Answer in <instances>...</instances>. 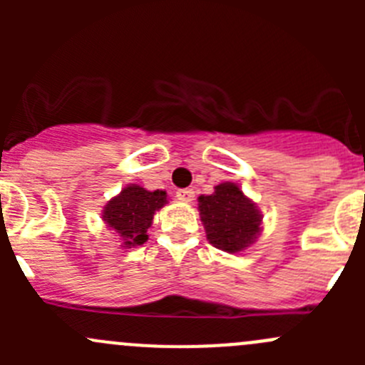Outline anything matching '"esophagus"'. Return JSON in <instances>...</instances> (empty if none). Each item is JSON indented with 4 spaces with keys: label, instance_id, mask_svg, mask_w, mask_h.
I'll list each match as a JSON object with an SVG mask.
<instances>
[{
    "label": "esophagus",
    "instance_id": "1",
    "mask_svg": "<svg viewBox=\"0 0 365 365\" xmlns=\"http://www.w3.org/2000/svg\"><path fill=\"white\" fill-rule=\"evenodd\" d=\"M176 197L180 201H185V203H190L194 200V190L192 189H178L176 190Z\"/></svg>",
    "mask_w": 365,
    "mask_h": 365
}]
</instances>
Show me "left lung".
Masks as SVG:
<instances>
[{
  "instance_id": "obj_1",
  "label": "left lung",
  "mask_w": 365,
  "mask_h": 365,
  "mask_svg": "<svg viewBox=\"0 0 365 365\" xmlns=\"http://www.w3.org/2000/svg\"><path fill=\"white\" fill-rule=\"evenodd\" d=\"M200 215L206 238L226 252L244 251L261 230V213L237 183L224 182L210 196H200Z\"/></svg>"
}]
</instances>
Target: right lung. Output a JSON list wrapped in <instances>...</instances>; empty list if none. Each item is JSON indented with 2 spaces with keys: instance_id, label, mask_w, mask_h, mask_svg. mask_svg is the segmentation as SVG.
<instances>
[{
  "instance_id": "1",
  "label": "right lung",
  "mask_w": 365,
  "mask_h": 365,
  "mask_svg": "<svg viewBox=\"0 0 365 365\" xmlns=\"http://www.w3.org/2000/svg\"><path fill=\"white\" fill-rule=\"evenodd\" d=\"M165 203L168 196L164 190L150 192L132 183L104 206L102 219L123 244L121 247H135L148 240L146 231L152 226L153 215Z\"/></svg>"
}]
</instances>
